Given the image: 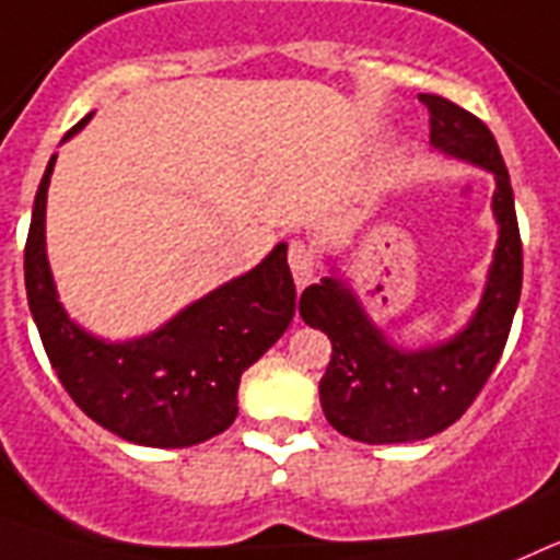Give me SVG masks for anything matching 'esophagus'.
Here are the masks:
<instances>
[{"label": "esophagus", "mask_w": 560, "mask_h": 560, "mask_svg": "<svg viewBox=\"0 0 560 560\" xmlns=\"http://www.w3.org/2000/svg\"><path fill=\"white\" fill-rule=\"evenodd\" d=\"M287 261H290V270H293V279L299 287H307L315 279V270H318V259H315L313 245H307L304 240L290 242V250H287Z\"/></svg>", "instance_id": "34e87169"}]
</instances>
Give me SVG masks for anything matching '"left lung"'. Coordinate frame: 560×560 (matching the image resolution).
<instances>
[{"instance_id":"left-lung-1","label":"left lung","mask_w":560,"mask_h":560,"mask_svg":"<svg viewBox=\"0 0 560 560\" xmlns=\"http://www.w3.org/2000/svg\"><path fill=\"white\" fill-rule=\"evenodd\" d=\"M420 101L431 115L436 152L493 174L499 242L474 318L434 347H395L338 276H327L301 293L304 324L332 340V358L318 386L320 408L335 431L369 445L425 440L454 425L502 358L522 295V236L495 138L482 120L448 98L422 92Z\"/></svg>"}]
</instances>
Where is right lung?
<instances>
[{"instance_id": "right-lung-1", "label": "right lung", "mask_w": 560, "mask_h": 560, "mask_svg": "<svg viewBox=\"0 0 560 560\" xmlns=\"http://www.w3.org/2000/svg\"><path fill=\"white\" fill-rule=\"evenodd\" d=\"M67 132V138L81 129ZM65 138V140H67ZM56 154L38 183L24 245V287L45 352L67 395L106 431L149 448H188L236 420V392L247 366L284 335L295 313V284L279 242L240 279L179 310L135 340H104L81 329L56 293L45 250L47 188Z\"/></svg>"}]
</instances>
